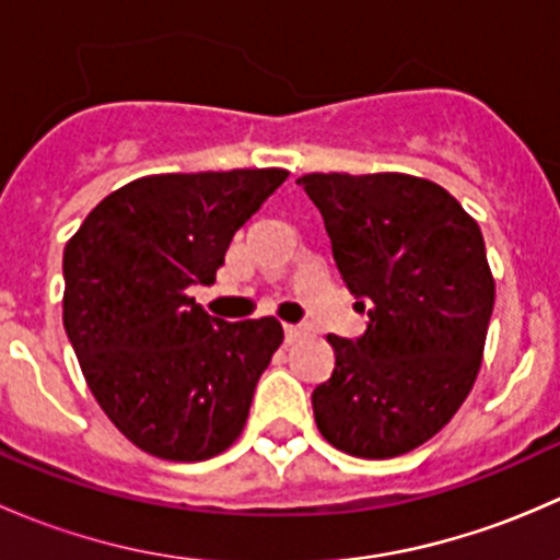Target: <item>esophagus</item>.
<instances>
[{
	"instance_id": "esophagus-1",
	"label": "esophagus",
	"mask_w": 560,
	"mask_h": 560,
	"mask_svg": "<svg viewBox=\"0 0 560 560\" xmlns=\"http://www.w3.org/2000/svg\"><path fill=\"white\" fill-rule=\"evenodd\" d=\"M284 336H287V341H295V338L301 336V327H298V325H284Z\"/></svg>"
}]
</instances>
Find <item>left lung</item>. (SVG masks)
<instances>
[{
	"mask_svg": "<svg viewBox=\"0 0 560 560\" xmlns=\"http://www.w3.org/2000/svg\"><path fill=\"white\" fill-rule=\"evenodd\" d=\"M298 186L369 312L363 336L327 338L336 369L312 393L316 428L354 457L411 453L453 420L482 363L495 301L482 233L415 175L312 173Z\"/></svg>",
	"mask_w": 560,
	"mask_h": 560,
	"instance_id": "obj_1",
	"label": "left lung"
}]
</instances>
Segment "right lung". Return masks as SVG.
<instances>
[{
	"label": "right lung",
	"mask_w": 560,
	"mask_h": 560,
	"mask_svg": "<svg viewBox=\"0 0 560 560\" xmlns=\"http://www.w3.org/2000/svg\"><path fill=\"white\" fill-rule=\"evenodd\" d=\"M287 171L167 173L107 195L65 246V330L89 389L143 453L197 463L241 436L284 330L224 322L186 290L211 284L230 241Z\"/></svg>",
	"instance_id": "add662e5"
}]
</instances>
